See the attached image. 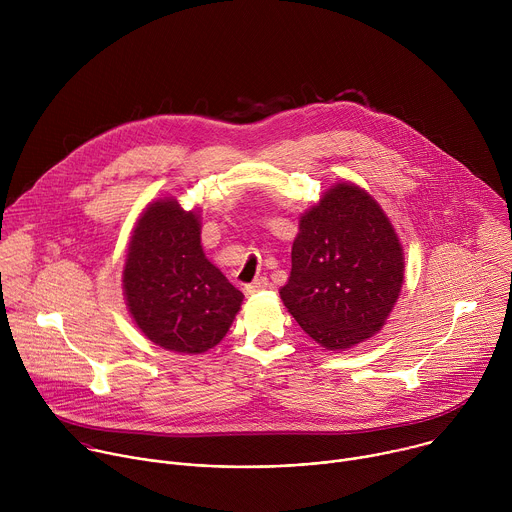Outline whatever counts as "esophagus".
<instances>
[{
    "mask_svg": "<svg viewBox=\"0 0 512 512\" xmlns=\"http://www.w3.org/2000/svg\"><path fill=\"white\" fill-rule=\"evenodd\" d=\"M267 285H269L267 277H259V279H255L253 283L245 285V294H247V296H253V294H257V291H263V289H267Z\"/></svg>",
    "mask_w": 512,
    "mask_h": 512,
    "instance_id": "obj_1",
    "label": "esophagus"
}]
</instances>
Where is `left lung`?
I'll return each instance as SVG.
<instances>
[{
    "instance_id": "left-lung-1",
    "label": "left lung",
    "mask_w": 512,
    "mask_h": 512,
    "mask_svg": "<svg viewBox=\"0 0 512 512\" xmlns=\"http://www.w3.org/2000/svg\"><path fill=\"white\" fill-rule=\"evenodd\" d=\"M403 275V245L381 204L352 182H336L300 216L279 296L310 338L346 350L385 326Z\"/></svg>"
}]
</instances>
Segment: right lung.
Listing matches in <instances>:
<instances>
[{
	"instance_id": "add662e5",
	"label": "right lung",
	"mask_w": 512,
	"mask_h": 512,
	"mask_svg": "<svg viewBox=\"0 0 512 512\" xmlns=\"http://www.w3.org/2000/svg\"><path fill=\"white\" fill-rule=\"evenodd\" d=\"M121 281L143 336L180 354L216 346L243 304L241 291L202 251L200 210H184L174 196L150 202L139 214Z\"/></svg>"
}]
</instances>
